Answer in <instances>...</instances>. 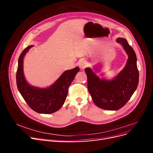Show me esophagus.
Returning a JSON list of instances; mask_svg holds the SVG:
<instances>
[{"label":"esophagus","instance_id":"34e87169","mask_svg":"<svg viewBox=\"0 0 153 153\" xmlns=\"http://www.w3.org/2000/svg\"><path fill=\"white\" fill-rule=\"evenodd\" d=\"M87 61H85V60L84 59H82L80 60V61H79V62H78V66H79L80 68L81 69H85L86 67H87Z\"/></svg>","mask_w":153,"mask_h":153}]
</instances>
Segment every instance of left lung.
Wrapping results in <instances>:
<instances>
[{"label":"left lung","instance_id":"obj_1","mask_svg":"<svg viewBox=\"0 0 153 153\" xmlns=\"http://www.w3.org/2000/svg\"><path fill=\"white\" fill-rule=\"evenodd\" d=\"M116 41L122 45L128 55L126 66L116 76L110 80L101 79L91 68L85 69L92 100L97 106L108 110H117L124 106L137 89L139 80L135 51L126 39L119 38Z\"/></svg>","mask_w":153,"mask_h":153}]
</instances>
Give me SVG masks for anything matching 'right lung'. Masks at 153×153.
<instances>
[{"label":"right lung","instance_id":"obj_1","mask_svg":"<svg viewBox=\"0 0 153 153\" xmlns=\"http://www.w3.org/2000/svg\"><path fill=\"white\" fill-rule=\"evenodd\" d=\"M30 45L20 55L16 71L18 89L30 108L39 114H49L57 112L64 103L68 95V88L80 69L76 67L64 71L53 84L47 88H39L29 85L24 74V57Z\"/></svg>","mask_w":153,"mask_h":153}]
</instances>
